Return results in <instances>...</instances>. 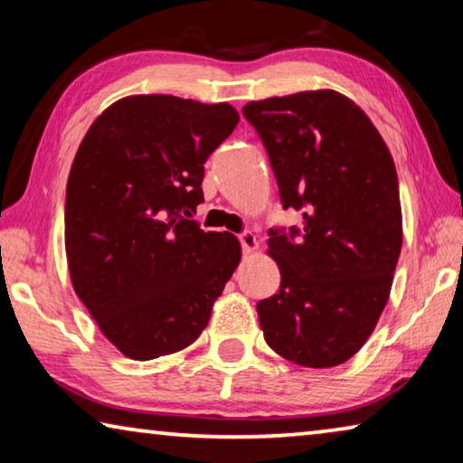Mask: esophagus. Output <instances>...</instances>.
Instances as JSON below:
<instances>
[{"label":"esophagus","instance_id":"1","mask_svg":"<svg viewBox=\"0 0 463 463\" xmlns=\"http://www.w3.org/2000/svg\"><path fill=\"white\" fill-rule=\"evenodd\" d=\"M239 241H241V247L245 253H253V250L260 247V242H257V237L250 231H245L239 234Z\"/></svg>","mask_w":463,"mask_h":463}]
</instances>
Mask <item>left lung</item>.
Returning <instances> with one entry per match:
<instances>
[{
    "label": "left lung",
    "mask_w": 463,
    "mask_h": 463,
    "mask_svg": "<svg viewBox=\"0 0 463 463\" xmlns=\"http://www.w3.org/2000/svg\"><path fill=\"white\" fill-rule=\"evenodd\" d=\"M242 116L269 155L284 210L302 229H271L279 292L257 304L265 341L288 362L354 357L386 307L402 247L398 175L365 112L333 90L250 101Z\"/></svg>",
    "instance_id": "1"
}]
</instances>
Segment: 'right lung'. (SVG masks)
I'll return each instance as SVG.
<instances>
[{
    "label": "right lung",
    "instance_id": "1",
    "mask_svg": "<svg viewBox=\"0 0 463 463\" xmlns=\"http://www.w3.org/2000/svg\"><path fill=\"white\" fill-rule=\"evenodd\" d=\"M239 122L229 104L130 96L83 137L65 200L75 294L124 355L175 354L206 328L241 261L231 232L202 231L203 163Z\"/></svg>",
    "mask_w": 463,
    "mask_h": 463
}]
</instances>
